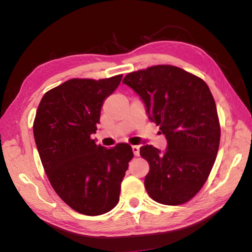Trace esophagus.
I'll return each instance as SVG.
<instances>
[{
    "label": "esophagus",
    "mask_w": 252,
    "mask_h": 252,
    "mask_svg": "<svg viewBox=\"0 0 252 252\" xmlns=\"http://www.w3.org/2000/svg\"><path fill=\"white\" fill-rule=\"evenodd\" d=\"M132 151H133V155L135 157L140 156V147L139 146H133L132 147Z\"/></svg>",
    "instance_id": "34e87169"
}]
</instances>
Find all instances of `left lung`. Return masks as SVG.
Instances as JSON below:
<instances>
[{
  "mask_svg": "<svg viewBox=\"0 0 252 252\" xmlns=\"http://www.w3.org/2000/svg\"><path fill=\"white\" fill-rule=\"evenodd\" d=\"M144 102L149 120L160 126L168 141L161 152L140 148L150 171L144 179L155 201L179 206L197 194L218 153L220 123L211 91L202 79L173 65H155L122 81Z\"/></svg>",
  "mask_w": 252,
  "mask_h": 252,
  "instance_id": "1",
  "label": "left lung"
}]
</instances>
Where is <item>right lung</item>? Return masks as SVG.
<instances>
[{"mask_svg": "<svg viewBox=\"0 0 252 252\" xmlns=\"http://www.w3.org/2000/svg\"><path fill=\"white\" fill-rule=\"evenodd\" d=\"M122 74L109 79H71L45 93L37 108L33 133L55 192L76 212L100 216L117 206L132 148L96 146L91 134L100 123L104 100Z\"/></svg>", "mask_w": 252, "mask_h": 252, "instance_id": "1", "label": "right lung"}]
</instances>
